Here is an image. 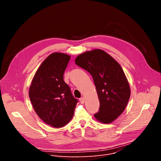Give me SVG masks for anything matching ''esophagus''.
Masks as SVG:
<instances>
[{"label": "esophagus", "instance_id": "1", "mask_svg": "<svg viewBox=\"0 0 161 161\" xmlns=\"http://www.w3.org/2000/svg\"><path fill=\"white\" fill-rule=\"evenodd\" d=\"M80 101L81 104H84V103H85V99H84L83 97H81V98L80 99Z\"/></svg>", "mask_w": 161, "mask_h": 161}]
</instances>
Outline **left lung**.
Returning <instances> with one entry per match:
<instances>
[{
  "label": "left lung",
  "instance_id": "obj_1",
  "mask_svg": "<svg viewBox=\"0 0 161 161\" xmlns=\"http://www.w3.org/2000/svg\"><path fill=\"white\" fill-rule=\"evenodd\" d=\"M75 63L93 78L100 102L95 118L104 124L117 119L124 111L130 95L129 85L120 65L99 49L80 55Z\"/></svg>",
  "mask_w": 161,
  "mask_h": 161
}]
</instances>
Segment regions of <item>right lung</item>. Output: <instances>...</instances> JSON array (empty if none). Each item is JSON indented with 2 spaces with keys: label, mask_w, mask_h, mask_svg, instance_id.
<instances>
[{
  "label": "right lung",
  "mask_w": 161,
  "mask_h": 161,
  "mask_svg": "<svg viewBox=\"0 0 161 161\" xmlns=\"http://www.w3.org/2000/svg\"><path fill=\"white\" fill-rule=\"evenodd\" d=\"M69 55L53 53L41 64L29 89V97L39 118L54 127H61L72 119L78 102L64 81Z\"/></svg>",
  "instance_id": "obj_1"
}]
</instances>
